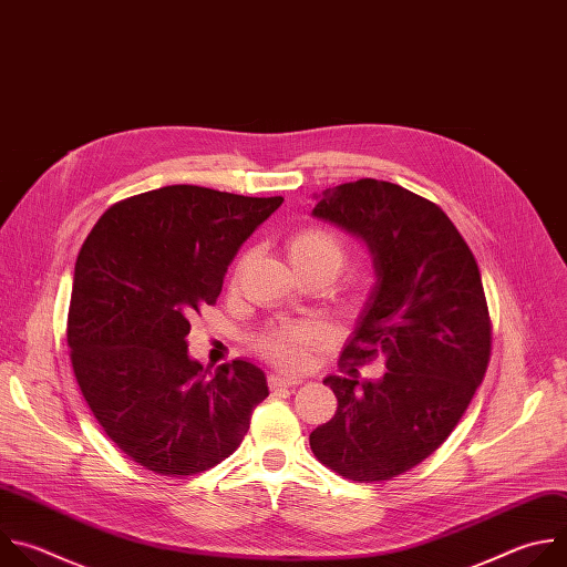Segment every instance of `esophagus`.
Here are the masks:
<instances>
[{"label": "esophagus", "mask_w": 567, "mask_h": 567, "mask_svg": "<svg viewBox=\"0 0 567 567\" xmlns=\"http://www.w3.org/2000/svg\"><path fill=\"white\" fill-rule=\"evenodd\" d=\"M268 382H270V389H279V386H297V384H301L303 380H301V378H297V375L272 373V375L268 378Z\"/></svg>", "instance_id": "esophagus-1"}]
</instances>
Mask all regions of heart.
I'll use <instances>...</instances> for the list:
<instances>
[{
    "label": "heart",
    "mask_w": 567,
    "mask_h": 567,
    "mask_svg": "<svg viewBox=\"0 0 567 567\" xmlns=\"http://www.w3.org/2000/svg\"><path fill=\"white\" fill-rule=\"evenodd\" d=\"M288 259L299 275L323 272L330 279L339 272L347 261V241L334 230L323 225H306L295 230L286 244ZM250 255H244L233 270V286L241 279ZM323 339V326L319 323H295L266 332L259 339V351L275 364L286 369H299L308 360V351Z\"/></svg>",
    "instance_id": "heart-1"
}]
</instances>
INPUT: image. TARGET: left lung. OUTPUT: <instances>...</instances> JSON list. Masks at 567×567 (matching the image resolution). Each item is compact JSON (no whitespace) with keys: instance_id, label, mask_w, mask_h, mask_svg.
<instances>
[{"instance_id":"obj_1","label":"left lung","mask_w":567,"mask_h":567,"mask_svg":"<svg viewBox=\"0 0 567 567\" xmlns=\"http://www.w3.org/2000/svg\"><path fill=\"white\" fill-rule=\"evenodd\" d=\"M312 214L373 255L378 281L342 362L382 358L386 373L364 384L328 375L337 411L310 433V449L349 481H391L449 437L485 378L492 321L481 270L442 207L395 183L337 185Z\"/></svg>"}]
</instances>
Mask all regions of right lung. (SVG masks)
Masks as SVG:
<instances>
[{
    "mask_svg": "<svg viewBox=\"0 0 567 567\" xmlns=\"http://www.w3.org/2000/svg\"><path fill=\"white\" fill-rule=\"evenodd\" d=\"M281 203L167 185L111 205L82 244L66 319L73 373L104 433L141 467L172 478L212 470L268 398L259 367L235 360L207 375L185 337Z\"/></svg>",
    "mask_w": 567,
    "mask_h": 567,
    "instance_id": "add662e5",
    "label": "right lung"
}]
</instances>
